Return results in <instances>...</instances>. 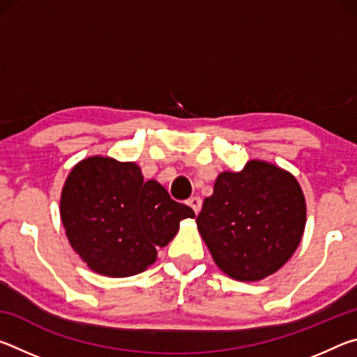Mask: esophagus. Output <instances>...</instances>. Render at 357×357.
Instances as JSON below:
<instances>
[{
  "label": "esophagus",
  "mask_w": 357,
  "mask_h": 357,
  "mask_svg": "<svg viewBox=\"0 0 357 357\" xmlns=\"http://www.w3.org/2000/svg\"><path fill=\"white\" fill-rule=\"evenodd\" d=\"M187 204H189V206L193 211H195V214H198V213H200V209H202V198L200 197H192V198H189Z\"/></svg>",
  "instance_id": "1"
}]
</instances>
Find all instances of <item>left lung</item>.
Masks as SVG:
<instances>
[{"label":"left lung","mask_w":357,"mask_h":357,"mask_svg":"<svg viewBox=\"0 0 357 357\" xmlns=\"http://www.w3.org/2000/svg\"><path fill=\"white\" fill-rule=\"evenodd\" d=\"M305 220V197L298 179L285 168L253 159L241 172L219 173L197 227L223 274L258 282L293 257Z\"/></svg>","instance_id":"left-lung-1"}]
</instances>
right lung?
Segmentation results:
<instances>
[{
  "instance_id": "add662e5",
  "label": "right lung",
  "mask_w": 357,
  "mask_h": 357,
  "mask_svg": "<svg viewBox=\"0 0 357 357\" xmlns=\"http://www.w3.org/2000/svg\"><path fill=\"white\" fill-rule=\"evenodd\" d=\"M59 215L69 244L96 274L130 277L157 259V247L176 236L195 213L170 198L155 179L144 181L135 162L91 155L72 168Z\"/></svg>"
}]
</instances>
